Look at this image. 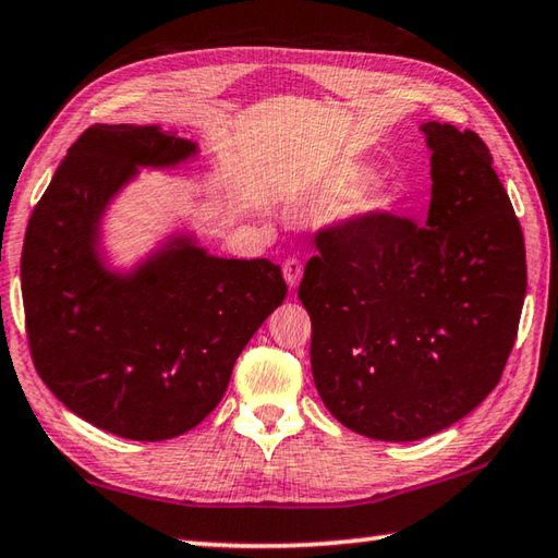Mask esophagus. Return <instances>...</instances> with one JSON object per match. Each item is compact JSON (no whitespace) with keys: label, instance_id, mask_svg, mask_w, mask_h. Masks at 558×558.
Wrapping results in <instances>:
<instances>
[{"label":"esophagus","instance_id":"34e87169","mask_svg":"<svg viewBox=\"0 0 558 558\" xmlns=\"http://www.w3.org/2000/svg\"><path fill=\"white\" fill-rule=\"evenodd\" d=\"M302 272H304V266H302V260H300V258L290 256V258L286 260V264H282V276H286V280H288V286H290V288H298V286H300Z\"/></svg>","mask_w":558,"mask_h":558}]
</instances>
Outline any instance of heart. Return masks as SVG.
<instances>
[{
  "mask_svg": "<svg viewBox=\"0 0 558 558\" xmlns=\"http://www.w3.org/2000/svg\"><path fill=\"white\" fill-rule=\"evenodd\" d=\"M365 177H367V171L360 167L338 169L336 173H331V179L326 181V193H331V195L351 193ZM395 203H397V198L391 191L369 189V191L360 193L355 201H351V205H348V215L355 217V220H363V217H377L381 213H389L391 207H395Z\"/></svg>",
  "mask_w": 558,
  "mask_h": 558,
  "instance_id": "b5f03b06",
  "label": "heart"
}]
</instances>
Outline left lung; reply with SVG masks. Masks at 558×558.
I'll list each match as a JSON object with an SVG mask.
<instances>
[{"label": "left lung", "instance_id": "8db88e82", "mask_svg": "<svg viewBox=\"0 0 558 558\" xmlns=\"http://www.w3.org/2000/svg\"><path fill=\"white\" fill-rule=\"evenodd\" d=\"M421 130L433 149L425 225L391 210L324 225L300 282L324 407L387 442L450 428L496 389L527 290L525 239L486 142Z\"/></svg>", "mask_w": 558, "mask_h": 558}]
</instances>
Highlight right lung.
Here are the masks:
<instances>
[{"label":"right lung","instance_id":"obj_1","mask_svg":"<svg viewBox=\"0 0 558 558\" xmlns=\"http://www.w3.org/2000/svg\"><path fill=\"white\" fill-rule=\"evenodd\" d=\"M193 149L151 125L86 128L33 207L21 251L36 373L76 416L128 440L195 428L288 294L268 258H215L191 244L133 278L98 264L96 225L108 198L140 163L169 167Z\"/></svg>","mask_w":558,"mask_h":558}]
</instances>
